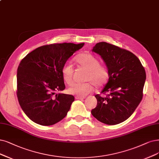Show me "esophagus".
<instances>
[{
    "mask_svg": "<svg viewBox=\"0 0 159 159\" xmlns=\"http://www.w3.org/2000/svg\"><path fill=\"white\" fill-rule=\"evenodd\" d=\"M85 98H86L85 96H76L75 97L76 99H85Z\"/></svg>",
    "mask_w": 159,
    "mask_h": 159,
    "instance_id": "obj_1",
    "label": "esophagus"
}]
</instances>
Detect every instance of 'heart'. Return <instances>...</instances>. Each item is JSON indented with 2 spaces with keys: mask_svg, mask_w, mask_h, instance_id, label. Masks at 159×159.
I'll return each mask as SVG.
<instances>
[{
  "mask_svg": "<svg viewBox=\"0 0 159 159\" xmlns=\"http://www.w3.org/2000/svg\"><path fill=\"white\" fill-rule=\"evenodd\" d=\"M75 61L82 67L88 70L86 80L92 81L97 87H101L107 83L109 78V70L107 67L99 64L98 58L89 53H84L77 56ZM62 77L65 83L70 84L73 82V68L72 65L67 62L61 69ZM91 82L83 83H74L68 89L70 94L84 96L92 91L93 86Z\"/></svg>",
  "mask_w": 159,
  "mask_h": 159,
  "instance_id": "obj_1",
  "label": "heart"
}]
</instances>
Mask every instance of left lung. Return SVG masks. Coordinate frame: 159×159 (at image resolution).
<instances>
[{
  "label": "left lung",
  "instance_id": "8db88e82",
  "mask_svg": "<svg viewBox=\"0 0 159 159\" xmlns=\"http://www.w3.org/2000/svg\"><path fill=\"white\" fill-rule=\"evenodd\" d=\"M92 52L103 59L109 70V80L102 91L107 96H95L98 103L92 115L104 124H119L132 115L142 101L145 69L133 53L113 44L97 43Z\"/></svg>",
  "mask_w": 159,
  "mask_h": 159
}]
</instances>
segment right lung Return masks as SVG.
<instances>
[{
    "label": "right lung",
    "instance_id": "right-lung-1",
    "mask_svg": "<svg viewBox=\"0 0 159 159\" xmlns=\"http://www.w3.org/2000/svg\"><path fill=\"white\" fill-rule=\"evenodd\" d=\"M84 43L52 44L39 47L21 61L17 72V96L25 114L34 122L50 126L67 114L74 96L56 92L66 86L63 65Z\"/></svg>",
    "mask_w": 159,
    "mask_h": 159
}]
</instances>
